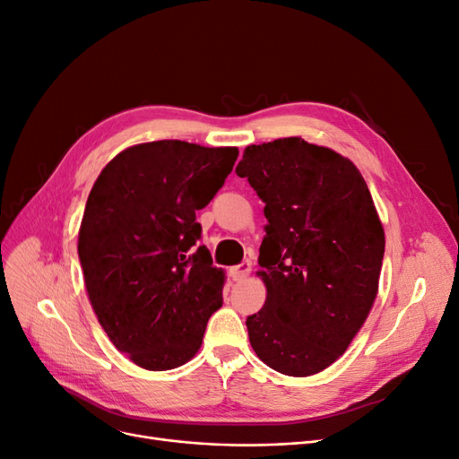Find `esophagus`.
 Masks as SVG:
<instances>
[{
    "mask_svg": "<svg viewBox=\"0 0 459 459\" xmlns=\"http://www.w3.org/2000/svg\"><path fill=\"white\" fill-rule=\"evenodd\" d=\"M229 273H230V277H232L234 281H244V279H247L249 273H251V264H249V262L238 264V266H232V268H230Z\"/></svg>",
    "mask_w": 459,
    "mask_h": 459,
    "instance_id": "34e87169",
    "label": "esophagus"
}]
</instances>
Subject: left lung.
<instances>
[{
    "instance_id": "1",
    "label": "left lung",
    "mask_w": 459,
    "mask_h": 459,
    "mask_svg": "<svg viewBox=\"0 0 459 459\" xmlns=\"http://www.w3.org/2000/svg\"><path fill=\"white\" fill-rule=\"evenodd\" d=\"M236 175L266 203L256 275L266 303L247 318L264 365L294 377L331 367L374 307L385 230L355 163L284 137L249 144Z\"/></svg>"
}]
</instances>
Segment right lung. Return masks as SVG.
Wrapping results in <instances>:
<instances>
[{
    "instance_id": "1",
    "label": "right lung",
    "mask_w": 459,
    "mask_h": 459,
    "mask_svg": "<svg viewBox=\"0 0 459 459\" xmlns=\"http://www.w3.org/2000/svg\"><path fill=\"white\" fill-rule=\"evenodd\" d=\"M236 147L151 141L118 152L96 178L78 234L87 296L113 346L144 370L195 357L223 305L225 272L197 247L204 208Z\"/></svg>"
}]
</instances>
